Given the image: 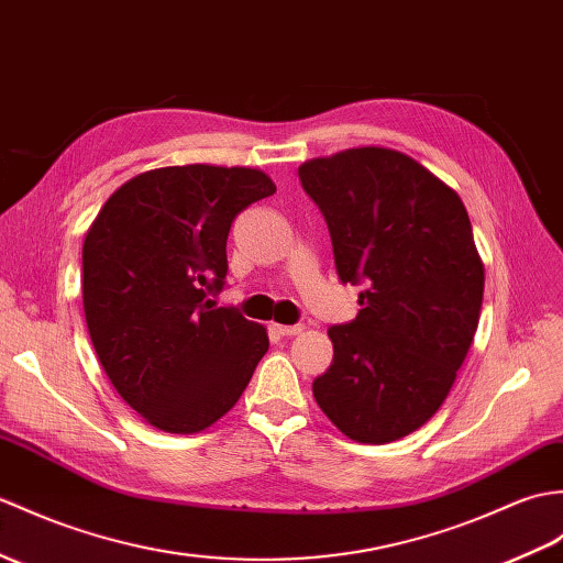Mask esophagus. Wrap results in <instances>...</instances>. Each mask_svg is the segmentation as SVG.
Listing matches in <instances>:
<instances>
[{
    "instance_id": "esophagus-1",
    "label": "esophagus",
    "mask_w": 563,
    "mask_h": 563,
    "mask_svg": "<svg viewBox=\"0 0 563 563\" xmlns=\"http://www.w3.org/2000/svg\"><path fill=\"white\" fill-rule=\"evenodd\" d=\"M273 329H276V333H278V335H297V333H302L305 325H302V323H295V325H283V323H276V325H273Z\"/></svg>"
}]
</instances>
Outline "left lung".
Masks as SVG:
<instances>
[{"instance_id":"1","label":"left lung","mask_w":563,"mask_h":563,"mask_svg":"<svg viewBox=\"0 0 563 563\" xmlns=\"http://www.w3.org/2000/svg\"><path fill=\"white\" fill-rule=\"evenodd\" d=\"M329 225L341 283L360 313L331 325L333 364L311 390L360 443L420 429L455 382L477 331L485 266L461 196L410 155L350 148L299 165Z\"/></svg>"}]
</instances>
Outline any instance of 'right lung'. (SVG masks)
<instances>
[{
	"label": "right lung",
	"mask_w": 563,
	"mask_h": 563,
	"mask_svg": "<svg viewBox=\"0 0 563 563\" xmlns=\"http://www.w3.org/2000/svg\"><path fill=\"white\" fill-rule=\"evenodd\" d=\"M276 191L252 167L143 173L100 208L84 242V311L112 386L169 434L218 422L266 355L264 325L208 295L228 276V234Z\"/></svg>",
	"instance_id": "1"
}]
</instances>
